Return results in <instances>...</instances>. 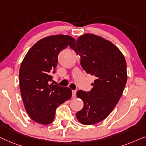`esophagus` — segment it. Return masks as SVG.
Here are the masks:
<instances>
[{
    "label": "esophagus",
    "instance_id": "34e87169",
    "mask_svg": "<svg viewBox=\"0 0 146 146\" xmlns=\"http://www.w3.org/2000/svg\"><path fill=\"white\" fill-rule=\"evenodd\" d=\"M76 93H77V91H72V96L73 98H75L76 96Z\"/></svg>",
    "mask_w": 146,
    "mask_h": 146
}]
</instances>
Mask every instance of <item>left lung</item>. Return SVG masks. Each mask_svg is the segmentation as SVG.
Segmentation results:
<instances>
[{
    "mask_svg": "<svg viewBox=\"0 0 146 146\" xmlns=\"http://www.w3.org/2000/svg\"><path fill=\"white\" fill-rule=\"evenodd\" d=\"M70 48L81 57L84 70L96 77L91 91L77 92L84 106L76 117L82 124H95L110 114L122 96L127 81L126 59L112 42L93 34L80 36Z\"/></svg>",
    "mask_w": 146,
    "mask_h": 146,
    "instance_id": "left-lung-1",
    "label": "left lung"
}]
</instances>
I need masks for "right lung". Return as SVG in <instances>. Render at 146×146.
Wrapping results in <instances>:
<instances>
[{
	"label": "right lung",
	"instance_id": "right-lung-1",
	"mask_svg": "<svg viewBox=\"0 0 146 146\" xmlns=\"http://www.w3.org/2000/svg\"><path fill=\"white\" fill-rule=\"evenodd\" d=\"M75 42L73 37L66 35L46 37L30 49L22 61L19 71L20 93L26 111L37 123L51 124L57 108L72 96L69 87L50 83L59 52Z\"/></svg>",
	"mask_w": 146,
	"mask_h": 146
}]
</instances>
